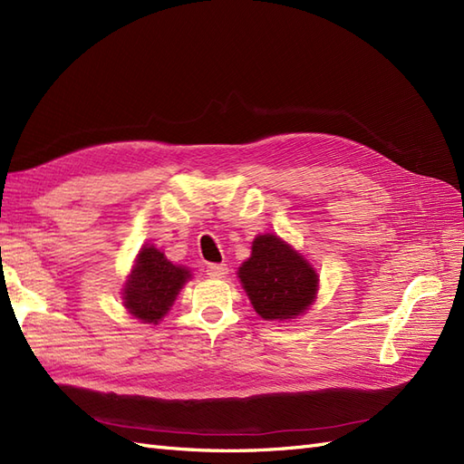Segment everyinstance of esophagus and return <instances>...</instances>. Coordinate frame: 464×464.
Wrapping results in <instances>:
<instances>
[{"instance_id":"1","label":"esophagus","mask_w":464,"mask_h":464,"mask_svg":"<svg viewBox=\"0 0 464 464\" xmlns=\"http://www.w3.org/2000/svg\"><path fill=\"white\" fill-rule=\"evenodd\" d=\"M206 272H208L209 278H225V275H227L229 268H227V265H209Z\"/></svg>"}]
</instances>
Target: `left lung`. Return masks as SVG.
<instances>
[{
	"instance_id": "1",
	"label": "left lung",
	"mask_w": 464,
	"mask_h": 464,
	"mask_svg": "<svg viewBox=\"0 0 464 464\" xmlns=\"http://www.w3.org/2000/svg\"><path fill=\"white\" fill-rule=\"evenodd\" d=\"M255 312L266 322H290L314 305L319 275L302 253L278 235H256L251 256L237 270Z\"/></svg>"
}]
</instances>
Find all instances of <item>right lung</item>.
<instances>
[{
  "label": "right lung",
  "mask_w": 464,
  "mask_h": 464,
  "mask_svg": "<svg viewBox=\"0 0 464 464\" xmlns=\"http://www.w3.org/2000/svg\"><path fill=\"white\" fill-rule=\"evenodd\" d=\"M189 278L188 266L170 263L154 245H142L121 288L125 310L142 324L157 325Z\"/></svg>",
  "instance_id": "obj_1"
}]
</instances>
